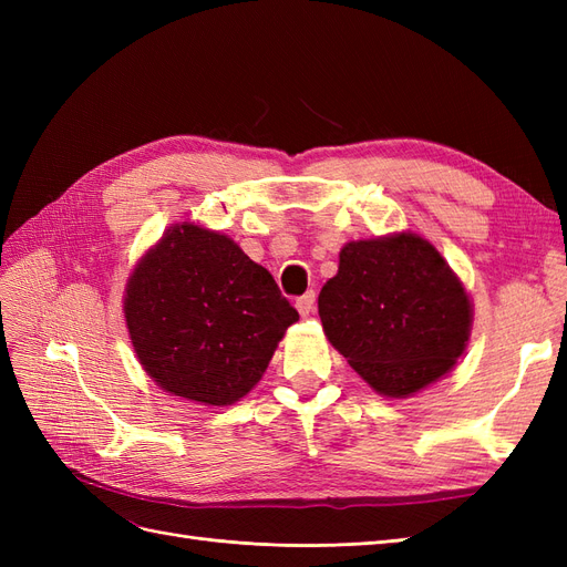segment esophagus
Segmentation results:
<instances>
[{
    "mask_svg": "<svg viewBox=\"0 0 567 567\" xmlns=\"http://www.w3.org/2000/svg\"><path fill=\"white\" fill-rule=\"evenodd\" d=\"M315 302H317V296H315V290H307L305 296H300L298 300H296V307H298V312L302 315V317H307L310 315L312 310H315Z\"/></svg>",
    "mask_w": 567,
    "mask_h": 567,
    "instance_id": "obj_1",
    "label": "esophagus"
}]
</instances>
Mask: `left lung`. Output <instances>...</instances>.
<instances>
[{
    "instance_id": "8db88e82",
    "label": "left lung",
    "mask_w": 567,
    "mask_h": 567,
    "mask_svg": "<svg viewBox=\"0 0 567 567\" xmlns=\"http://www.w3.org/2000/svg\"><path fill=\"white\" fill-rule=\"evenodd\" d=\"M333 348L388 398L447 373L471 333V302L442 255L414 234L348 244L319 293Z\"/></svg>"
}]
</instances>
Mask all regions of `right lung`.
<instances>
[{
  "label": "right lung",
  "instance_id": "1",
  "mask_svg": "<svg viewBox=\"0 0 567 567\" xmlns=\"http://www.w3.org/2000/svg\"><path fill=\"white\" fill-rule=\"evenodd\" d=\"M125 319L136 357L165 392L225 406L262 379L298 312L231 238L179 225L134 269Z\"/></svg>",
  "mask_w": 567,
  "mask_h": 567
}]
</instances>
